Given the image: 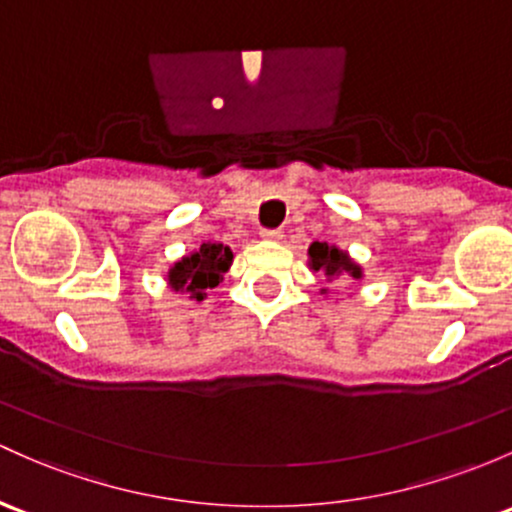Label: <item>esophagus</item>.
Masks as SVG:
<instances>
[{
  "instance_id": "1",
  "label": "esophagus",
  "mask_w": 512,
  "mask_h": 512,
  "mask_svg": "<svg viewBox=\"0 0 512 512\" xmlns=\"http://www.w3.org/2000/svg\"><path fill=\"white\" fill-rule=\"evenodd\" d=\"M263 239H271V241H280L283 239V229H263L261 232Z\"/></svg>"
}]
</instances>
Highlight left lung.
<instances>
[{
    "label": "left lung",
    "mask_w": 512,
    "mask_h": 512,
    "mask_svg": "<svg viewBox=\"0 0 512 512\" xmlns=\"http://www.w3.org/2000/svg\"><path fill=\"white\" fill-rule=\"evenodd\" d=\"M310 261L315 271H324L327 276H339V273H349L351 278H361V268L351 263V258L339 251L337 246H327L315 241L310 246Z\"/></svg>",
    "instance_id": "obj_1"
}]
</instances>
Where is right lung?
Instances as JSON below:
<instances>
[{"label":"right lung","instance_id":"right-lung-1","mask_svg":"<svg viewBox=\"0 0 512 512\" xmlns=\"http://www.w3.org/2000/svg\"><path fill=\"white\" fill-rule=\"evenodd\" d=\"M234 254L224 244H202L195 254L185 256L183 261L170 268V285L175 290H188L192 298L202 300L205 290L214 288L222 280V273L227 271Z\"/></svg>","mask_w":512,"mask_h":512}]
</instances>
